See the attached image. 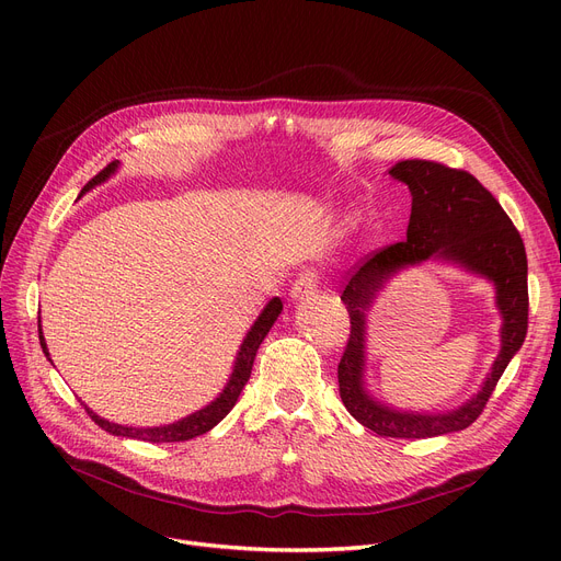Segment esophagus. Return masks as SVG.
I'll return each instance as SVG.
<instances>
[{
  "instance_id": "34e87169",
  "label": "esophagus",
  "mask_w": 561,
  "mask_h": 561,
  "mask_svg": "<svg viewBox=\"0 0 561 561\" xmlns=\"http://www.w3.org/2000/svg\"><path fill=\"white\" fill-rule=\"evenodd\" d=\"M318 288V275L313 271H305L296 282L290 286V300L293 302H300L311 298Z\"/></svg>"
}]
</instances>
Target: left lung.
I'll use <instances>...</instances> for the list:
<instances>
[{
	"instance_id": "1",
	"label": "left lung",
	"mask_w": 561,
	"mask_h": 561,
	"mask_svg": "<svg viewBox=\"0 0 561 561\" xmlns=\"http://www.w3.org/2000/svg\"><path fill=\"white\" fill-rule=\"evenodd\" d=\"M389 174L411 193L407 241L368 256L345 279L341 300L352 332L339 364L341 400L352 416L379 436L430 438L461 432L478 421L525 341V245L503 206L473 174L419 159L396 163ZM425 260L446 262L489 280L501 313V350L481 391L444 412L396 408L367 389V311L391 278Z\"/></svg>"
}]
</instances>
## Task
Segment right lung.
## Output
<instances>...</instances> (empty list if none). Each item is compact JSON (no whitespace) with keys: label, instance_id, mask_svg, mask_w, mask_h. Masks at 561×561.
Masks as SVG:
<instances>
[{"label":"right lung","instance_id":"add662e5","mask_svg":"<svg viewBox=\"0 0 561 561\" xmlns=\"http://www.w3.org/2000/svg\"><path fill=\"white\" fill-rule=\"evenodd\" d=\"M121 170V161H113L108 163L98 176H93L91 182H88L79 197L81 199L88 191H93L95 186H102L104 182H108L111 176ZM284 305L279 298H273L268 305H265L261 309V313L256 316V320L252 322V328L248 330V334L243 336L239 350H236V357H233V366H231V373L227 377V385L222 387V391L209 402L204 404L202 409H195L193 414L174 421V423H168V425H152V427H134V425H121V423H113V421H106L102 419L100 414H95V411L83 404L88 416H91L102 430H106L108 434L113 436H125V438H136V440H147V444H174V440H188V438H195L199 434H206L209 430H214L227 414L231 411V407L236 404V400H239L243 387L248 385L250 379V373H252V366H254V357H256V350L259 345L263 343V339L268 336L271 328L275 325V320L279 318ZM38 336H41V347L45 352V357L49 359V364L54 366L51 357H49V350H47V343H45V336H43V325H41V318H38Z\"/></svg>","mask_w":561,"mask_h":561}]
</instances>
